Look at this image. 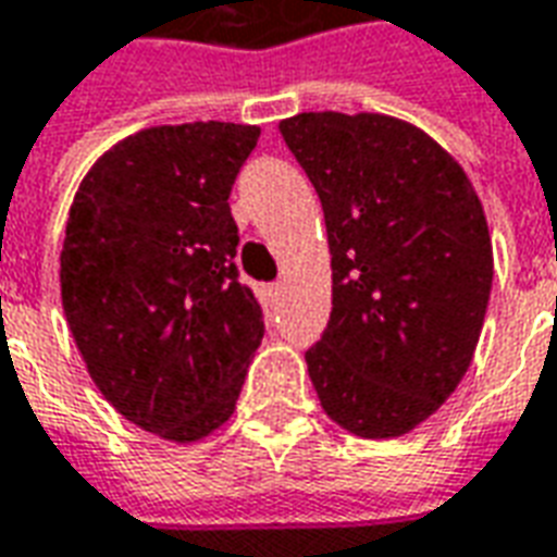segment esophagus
Segmentation results:
<instances>
[{"mask_svg": "<svg viewBox=\"0 0 557 557\" xmlns=\"http://www.w3.org/2000/svg\"><path fill=\"white\" fill-rule=\"evenodd\" d=\"M265 292H268V298H271V301H277L280 295H283V283H271Z\"/></svg>", "mask_w": 557, "mask_h": 557, "instance_id": "34e87169", "label": "esophagus"}]
</instances>
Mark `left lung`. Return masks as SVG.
<instances>
[{
  "label": "left lung",
  "instance_id": "left-lung-1",
  "mask_svg": "<svg viewBox=\"0 0 557 557\" xmlns=\"http://www.w3.org/2000/svg\"><path fill=\"white\" fill-rule=\"evenodd\" d=\"M325 211L331 319L307 370L327 418L394 438L438 411L478 349L492 289L483 206L462 166L379 113L280 122Z\"/></svg>",
  "mask_w": 557,
  "mask_h": 557
}]
</instances>
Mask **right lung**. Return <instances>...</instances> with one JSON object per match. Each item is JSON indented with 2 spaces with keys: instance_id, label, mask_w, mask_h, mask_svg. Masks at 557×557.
Wrapping results in <instances>:
<instances>
[{
  "instance_id": "1",
  "label": "right lung",
  "mask_w": 557,
  "mask_h": 557,
  "mask_svg": "<svg viewBox=\"0 0 557 557\" xmlns=\"http://www.w3.org/2000/svg\"><path fill=\"white\" fill-rule=\"evenodd\" d=\"M256 139L232 122L148 127L91 166L71 206L59 274L71 334L115 411L170 442L230 420L265 337L230 208Z\"/></svg>"
}]
</instances>
